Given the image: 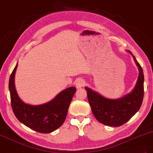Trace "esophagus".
<instances>
[{"mask_svg":"<svg viewBox=\"0 0 153 153\" xmlns=\"http://www.w3.org/2000/svg\"><path fill=\"white\" fill-rule=\"evenodd\" d=\"M85 85V81L83 79H78L76 82V87L77 89H81Z\"/></svg>","mask_w":153,"mask_h":153,"instance_id":"1","label":"esophagus"}]
</instances>
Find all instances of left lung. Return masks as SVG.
<instances>
[{"mask_svg": "<svg viewBox=\"0 0 153 153\" xmlns=\"http://www.w3.org/2000/svg\"><path fill=\"white\" fill-rule=\"evenodd\" d=\"M128 52L133 55L130 51ZM133 57L139 70V75L137 84L130 93L121 98L112 100L106 98L90 88L85 87L92 114L100 123L106 126H122L138 112L142 103L144 94L143 69L135 56Z\"/></svg>", "mask_w": 153, "mask_h": 153, "instance_id": "1", "label": "left lung"}]
</instances>
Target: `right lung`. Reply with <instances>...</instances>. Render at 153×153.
I'll list each match as a JSON object with an SVG mask.
<instances>
[{
    "mask_svg": "<svg viewBox=\"0 0 153 153\" xmlns=\"http://www.w3.org/2000/svg\"><path fill=\"white\" fill-rule=\"evenodd\" d=\"M17 66L18 64L9 81L11 105L16 117L22 124L36 131L49 133L56 130L65 121L76 88L71 87L64 89L52 100L45 104H26L20 100L15 89V75Z\"/></svg>",
    "mask_w": 153,
    "mask_h": 153,
    "instance_id": "add662e5",
    "label": "right lung"
}]
</instances>
